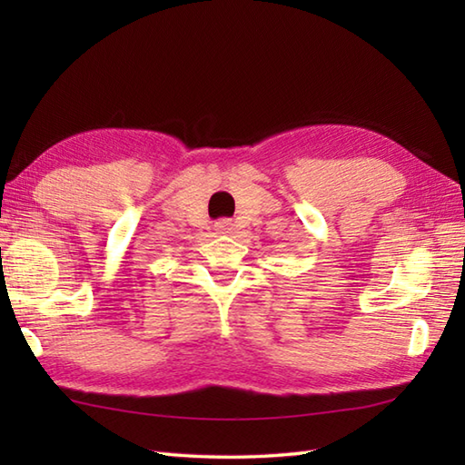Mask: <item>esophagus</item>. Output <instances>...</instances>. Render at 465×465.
<instances>
[{
    "mask_svg": "<svg viewBox=\"0 0 465 465\" xmlns=\"http://www.w3.org/2000/svg\"><path fill=\"white\" fill-rule=\"evenodd\" d=\"M215 232H220V233H232L233 232V223H232V220H220L215 223Z\"/></svg>",
    "mask_w": 465,
    "mask_h": 465,
    "instance_id": "1",
    "label": "esophagus"
}]
</instances>
